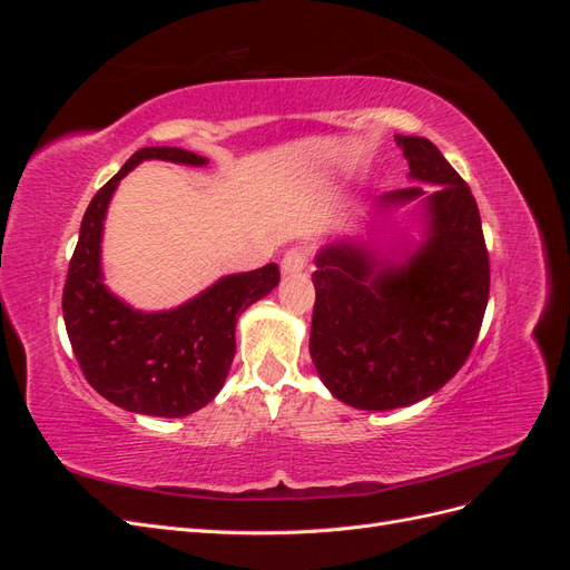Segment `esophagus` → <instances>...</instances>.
I'll return each mask as SVG.
<instances>
[{
  "mask_svg": "<svg viewBox=\"0 0 570 570\" xmlns=\"http://www.w3.org/2000/svg\"><path fill=\"white\" fill-rule=\"evenodd\" d=\"M308 264V249L304 245H295L289 247L285 254H283V262H281V268L285 275L289 273H299L304 271Z\"/></svg>",
  "mask_w": 570,
  "mask_h": 570,
  "instance_id": "esophagus-1",
  "label": "esophagus"
}]
</instances>
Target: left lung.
Wrapping results in <instances>:
<instances>
[{"label":"left lung","instance_id":"left-lung-1","mask_svg":"<svg viewBox=\"0 0 570 570\" xmlns=\"http://www.w3.org/2000/svg\"><path fill=\"white\" fill-rule=\"evenodd\" d=\"M411 178L438 183L430 237L406 266L377 264L352 243L321 249L314 271V366L354 409L409 406L438 392L465 364L490 297V256L471 187L425 137H396ZM402 187L383 202H413Z\"/></svg>","mask_w":570,"mask_h":570}]
</instances>
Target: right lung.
Masks as SVG:
<instances>
[{
	"mask_svg": "<svg viewBox=\"0 0 570 570\" xmlns=\"http://www.w3.org/2000/svg\"><path fill=\"white\" fill-rule=\"evenodd\" d=\"M145 159L202 166L178 147H145L92 197L63 285V321L78 366L105 400L147 416L180 419L209 404L226 383L235 356V323L249 304L278 285L266 264L220 278L174 312L142 314L118 302L101 283L99 239L118 180Z\"/></svg>",
	"mask_w": 570,
	"mask_h": 570,
	"instance_id": "add662e5",
	"label": "right lung"
}]
</instances>
